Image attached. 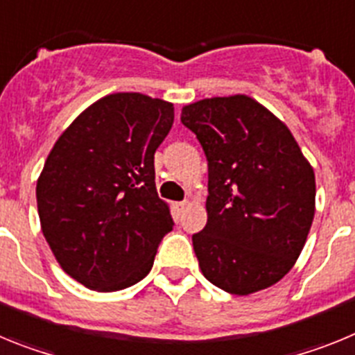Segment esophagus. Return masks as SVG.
<instances>
[{"instance_id":"34e87169","label":"esophagus","mask_w":355,"mask_h":355,"mask_svg":"<svg viewBox=\"0 0 355 355\" xmlns=\"http://www.w3.org/2000/svg\"><path fill=\"white\" fill-rule=\"evenodd\" d=\"M187 206H188V200H181V202H175L174 208H175V213H178V216L183 213V209L187 208Z\"/></svg>"}]
</instances>
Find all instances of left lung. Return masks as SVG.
Wrapping results in <instances>:
<instances>
[{"mask_svg": "<svg viewBox=\"0 0 355 355\" xmlns=\"http://www.w3.org/2000/svg\"><path fill=\"white\" fill-rule=\"evenodd\" d=\"M208 159V222L193 234L200 272L233 295L279 283L306 245L315 172L283 121L243 94L183 106Z\"/></svg>", "mask_w": 355, "mask_h": 355, "instance_id": "8db88e82", "label": "left lung"}]
</instances>
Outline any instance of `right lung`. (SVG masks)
Returning <instances> with one entry per match:
<instances>
[{
    "label": "right lung",
    "instance_id": "1",
    "mask_svg": "<svg viewBox=\"0 0 355 355\" xmlns=\"http://www.w3.org/2000/svg\"><path fill=\"white\" fill-rule=\"evenodd\" d=\"M172 122V103L110 94L71 122L44 163L37 180L44 238L62 270L89 290L142 281L172 231L155 183V153Z\"/></svg>",
    "mask_w": 355,
    "mask_h": 355
}]
</instances>
